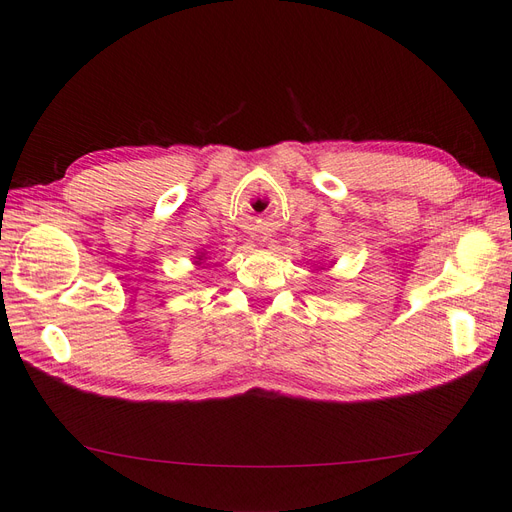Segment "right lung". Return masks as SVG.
I'll return each mask as SVG.
<instances>
[{
	"label": "right lung",
	"instance_id": "add662e5",
	"mask_svg": "<svg viewBox=\"0 0 512 512\" xmlns=\"http://www.w3.org/2000/svg\"><path fill=\"white\" fill-rule=\"evenodd\" d=\"M201 257H203V255H199V257H196V259H201Z\"/></svg>",
	"mask_w": 512,
	"mask_h": 512
}]
</instances>
